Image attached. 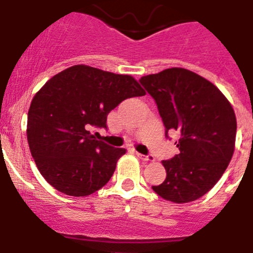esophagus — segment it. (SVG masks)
I'll list each match as a JSON object with an SVG mask.
<instances>
[{"mask_svg": "<svg viewBox=\"0 0 253 253\" xmlns=\"http://www.w3.org/2000/svg\"><path fill=\"white\" fill-rule=\"evenodd\" d=\"M136 155H138V158L140 159V160L145 161V163H154V161H155V158H154L153 155H143V154L139 153H136Z\"/></svg>", "mask_w": 253, "mask_h": 253, "instance_id": "34e87169", "label": "esophagus"}]
</instances>
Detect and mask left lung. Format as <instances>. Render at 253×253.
<instances>
[{
    "mask_svg": "<svg viewBox=\"0 0 253 253\" xmlns=\"http://www.w3.org/2000/svg\"><path fill=\"white\" fill-rule=\"evenodd\" d=\"M155 99L167 133L179 131L180 154L161 164L167 179L153 190L168 201L185 204L210 191L235 151L237 122L220 89L185 68H168L140 78Z\"/></svg>",
    "mask_w": 253,
    "mask_h": 253,
    "instance_id": "1",
    "label": "left lung"
}]
</instances>
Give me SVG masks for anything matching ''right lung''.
Returning <instances> with one entry per match:
<instances>
[{"instance_id":"obj_1","label":"right lung","mask_w":253,"mask_h":253,"mask_svg":"<svg viewBox=\"0 0 253 253\" xmlns=\"http://www.w3.org/2000/svg\"><path fill=\"white\" fill-rule=\"evenodd\" d=\"M145 95L135 78L85 64L49 79L31 102L27 140L45 181L69 196H88L110 180L126 150L95 140L90 129L126 98Z\"/></svg>"}]
</instances>
